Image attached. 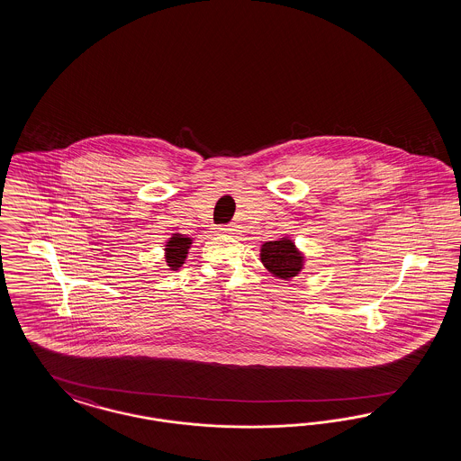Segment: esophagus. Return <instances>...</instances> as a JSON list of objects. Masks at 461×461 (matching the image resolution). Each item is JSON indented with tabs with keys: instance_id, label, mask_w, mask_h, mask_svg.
I'll return each mask as SVG.
<instances>
[{
	"instance_id": "34e87169",
	"label": "esophagus",
	"mask_w": 461,
	"mask_h": 461,
	"mask_svg": "<svg viewBox=\"0 0 461 461\" xmlns=\"http://www.w3.org/2000/svg\"><path fill=\"white\" fill-rule=\"evenodd\" d=\"M218 231H220V233H235L237 228H235L233 224H226V226H220Z\"/></svg>"
}]
</instances>
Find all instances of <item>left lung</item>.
Returning <instances> with one entry per match:
<instances>
[{
	"mask_svg": "<svg viewBox=\"0 0 461 461\" xmlns=\"http://www.w3.org/2000/svg\"><path fill=\"white\" fill-rule=\"evenodd\" d=\"M260 260L277 279H294L304 268V253L299 251L289 237L266 241L260 249Z\"/></svg>",
	"mask_w": 461,
	"mask_h": 461,
	"instance_id": "obj_1",
	"label": "left lung"
}]
</instances>
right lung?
Returning <instances> with one entry per match:
<instances>
[{"mask_svg": "<svg viewBox=\"0 0 461 461\" xmlns=\"http://www.w3.org/2000/svg\"><path fill=\"white\" fill-rule=\"evenodd\" d=\"M193 245V238L185 237L181 233H174L172 237L168 238L166 243V262L170 270H177L181 268L182 264L187 258L189 249Z\"/></svg>", "mask_w": 461, "mask_h": 461, "instance_id": "obj_1", "label": "right lung"}]
</instances>
